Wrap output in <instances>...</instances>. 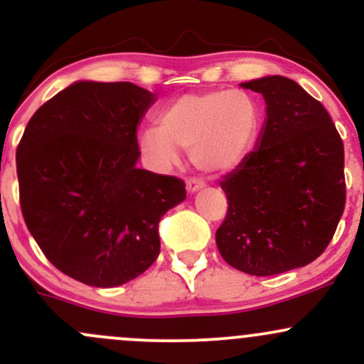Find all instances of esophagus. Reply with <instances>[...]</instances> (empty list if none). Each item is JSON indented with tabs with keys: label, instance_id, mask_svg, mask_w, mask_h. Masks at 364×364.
Returning a JSON list of instances; mask_svg holds the SVG:
<instances>
[{
	"label": "esophagus",
	"instance_id": "esophagus-1",
	"mask_svg": "<svg viewBox=\"0 0 364 364\" xmlns=\"http://www.w3.org/2000/svg\"><path fill=\"white\" fill-rule=\"evenodd\" d=\"M205 186V183L203 179H197V178H192L186 181V190H188V193H196L199 192V190H203Z\"/></svg>",
	"mask_w": 364,
	"mask_h": 364
}]
</instances>
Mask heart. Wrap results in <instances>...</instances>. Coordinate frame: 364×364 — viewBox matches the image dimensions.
Listing matches in <instances>:
<instances>
[{"label": "heart", "instance_id": "obj_1", "mask_svg": "<svg viewBox=\"0 0 364 364\" xmlns=\"http://www.w3.org/2000/svg\"><path fill=\"white\" fill-rule=\"evenodd\" d=\"M260 124L262 112L247 91L186 93L165 105L159 124L141 132L139 148L159 168L178 164L183 148L200 171L227 172L247 159Z\"/></svg>", "mask_w": 364, "mask_h": 364}]
</instances>
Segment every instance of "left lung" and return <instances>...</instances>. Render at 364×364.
I'll list each match as a JSON object with an SVG mask.
<instances>
[{"mask_svg": "<svg viewBox=\"0 0 364 364\" xmlns=\"http://www.w3.org/2000/svg\"><path fill=\"white\" fill-rule=\"evenodd\" d=\"M260 93L257 146L220 183L229 200L216 230L227 264L271 277L317 259L345 208L343 142L324 105L282 75L241 82Z\"/></svg>", "mask_w": 364, "mask_h": 364, "instance_id": "obj_1", "label": "left lung"}]
</instances>
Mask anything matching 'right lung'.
I'll use <instances>...</instances> for the list:
<instances>
[{
    "label": "right lung",
    "mask_w": 364,
    "mask_h": 364,
    "mask_svg": "<svg viewBox=\"0 0 364 364\" xmlns=\"http://www.w3.org/2000/svg\"><path fill=\"white\" fill-rule=\"evenodd\" d=\"M156 95L77 80L42 105L17 148L21 209L43 255L91 287H117L160 253V218L185 183L137 167V128Z\"/></svg>",
    "instance_id": "obj_1"
}]
</instances>
